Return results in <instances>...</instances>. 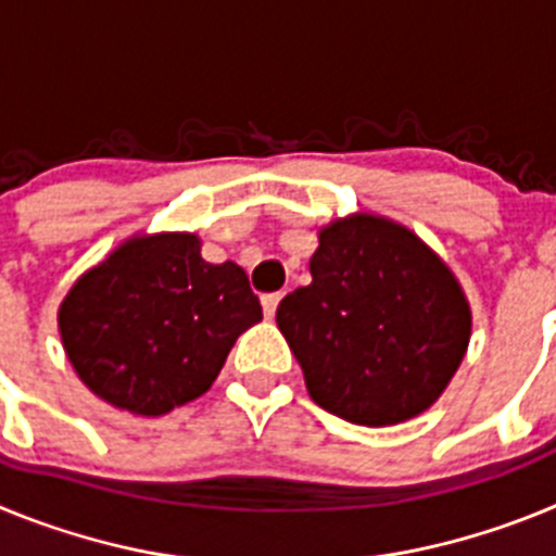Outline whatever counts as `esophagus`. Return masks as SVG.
Listing matches in <instances>:
<instances>
[{
    "mask_svg": "<svg viewBox=\"0 0 556 556\" xmlns=\"http://www.w3.org/2000/svg\"><path fill=\"white\" fill-rule=\"evenodd\" d=\"M281 303V292H273V294H264L262 298V308H264V317H275V308Z\"/></svg>",
    "mask_w": 556,
    "mask_h": 556,
    "instance_id": "1",
    "label": "esophagus"
}]
</instances>
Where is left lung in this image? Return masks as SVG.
Returning <instances> with one entry per match:
<instances>
[{"mask_svg": "<svg viewBox=\"0 0 556 556\" xmlns=\"http://www.w3.org/2000/svg\"><path fill=\"white\" fill-rule=\"evenodd\" d=\"M312 283L275 312L317 406L356 426L429 409L459 370L470 303L448 264L406 225L351 214L323 225Z\"/></svg>", "mask_w": 556, "mask_h": 556, "instance_id": "obj_1", "label": "left lung"}]
</instances>
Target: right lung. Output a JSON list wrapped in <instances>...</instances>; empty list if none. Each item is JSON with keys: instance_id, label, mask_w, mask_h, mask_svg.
<instances>
[{"instance_id": "1", "label": "right lung", "mask_w": 556, "mask_h": 556, "mask_svg": "<svg viewBox=\"0 0 556 556\" xmlns=\"http://www.w3.org/2000/svg\"><path fill=\"white\" fill-rule=\"evenodd\" d=\"M262 320L239 264H208L198 233H136L86 269L58 308L77 378L132 415L203 395L230 348Z\"/></svg>"}]
</instances>
